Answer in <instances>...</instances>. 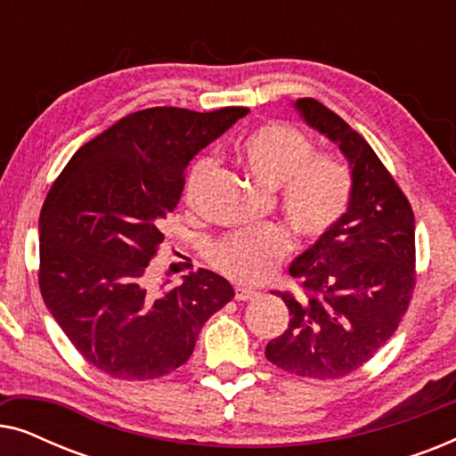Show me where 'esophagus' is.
<instances>
[{
	"instance_id": "34e87169",
	"label": "esophagus",
	"mask_w": 456,
	"mask_h": 456,
	"mask_svg": "<svg viewBox=\"0 0 456 456\" xmlns=\"http://www.w3.org/2000/svg\"><path fill=\"white\" fill-rule=\"evenodd\" d=\"M255 297H257V292L247 290V289H236V292H234L236 301H253Z\"/></svg>"
}]
</instances>
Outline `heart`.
Instances as JSON below:
<instances>
[{
	"mask_svg": "<svg viewBox=\"0 0 456 456\" xmlns=\"http://www.w3.org/2000/svg\"><path fill=\"white\" fill-rule=\"evenodd\" d=\"M240 159L261 186L278 191V209L292 232L320 239L345 216L351 199V174L340 161L315 155L305 136L286 124H265L240 142ZM214 159L201 158L186 180V199L214 170ZM289 242L278 228L261 226L228 234L214 242L209 259L224 276L257 284L284 257Z\"/></svg>",
	"mask_w": 456,
	"mask_h": 456,
	"instance_id": "heart-1",
	"label": "heart"
}]
</instances>
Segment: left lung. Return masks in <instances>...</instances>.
I'll return each instance as SVG.
<instances>
[{"label":"left lung","mask_w":456,"mask_h":456,"mask_svg":"<svg viewBox=\"0 0 456 456\" xmlns=\"http://www.w3.org/2000/svg\"><path fill=\"white\" fill-rule=\"evenodd\" d=\"M295 110L338 145L353 191L345 216L289 267L303 295L273 292L290 322L267 342L265 357L295 376L332 379L370 361L407 314L415 286V217L363 136L315 99H297Z\"/></svg>","instance_id":"8db88e82"}]
</instances>
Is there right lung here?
Listing matches in <instances>:
<instances>
[{
  "label": "right lung",
  "mask_w": 456,
  "mask_h": 456,
  "mask_svg": "<svg viewBox=\"0 0 456 456\" xmlns=\"http://www.w3.org/2000/svg\"><path fill=\"white\" fill-rule=\"evenodd\" d=\"M247 114L134 111L85 142L49 191L39 217L43 301L77 351L111 378L153 379L184 365L203 323L234 297L209 270L161 295L145 289V273L189 161Z\"/></svg>",
  "instance_id": "1"
}]
</instances>
